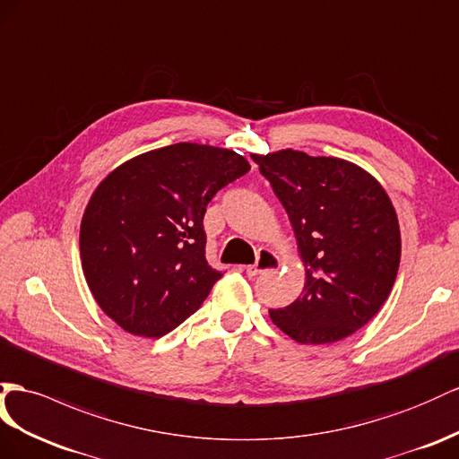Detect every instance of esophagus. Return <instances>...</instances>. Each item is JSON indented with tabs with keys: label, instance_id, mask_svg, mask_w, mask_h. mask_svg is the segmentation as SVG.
Returning <instances> with one entry per match:
<instances>
[{
	"label": "esophagus",
	"instance_id": "esophagus-1",
	"mask_svg": "<svg viewBox=\"0 0 459 459\" xmlns=\"http://www.w3.org/2000/svg\"><path fill=\"white\" fill-rule=\"evenodd\" d=\"M279 265H281L279 257L273 252L262 248V250H257V254H255V264L246 267V273H248L250 277H255V275H262V273H267V272H275Z\"/></svg>",
	"mask_w": 459,
	"mask_h": 459
}]
</instances>
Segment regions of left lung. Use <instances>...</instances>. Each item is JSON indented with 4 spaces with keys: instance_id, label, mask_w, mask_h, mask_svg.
Instances as JSON below:
<instances>
[{
    "instance_id": "8db88e82",
    "label": "left lung",
    "mask_w": 459,
    "mask_h": 459,
    "mask_svg": "<svg viewBox=\"0 0 459 459\" xmlns=\"http://www.w3.org/2000/svg\"><path fill=\"white\" fill-rule=\"evenodd\" d=\"M295 230L302 295L269 310L299 343H335L368 324L394 287L402 237L384 187L357 164L300 151L254 155Z\"/></svg>"
}]
</instances>
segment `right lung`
I'll list each match as a JSON object with an SVG mask.
<instances>
[{
  "mask_svg": "<svg viewBox=\"0 0 459 459\" xmlns=\"http://www.w3.org/2000/svg\"><path fill=\"white\" fill-rule=\"evenodd\" d=\"M248 170L234 151L176 143L99 184L81 221V262L92 297L122 330L162 337L202 307L222 277L205 260L207 205Z\"/></svg>",
  "mask_w": 459,
  "mask_h": 459,
  "instance_id": "right-lung-1",
  "label": "right lung"
}]
</instances>
